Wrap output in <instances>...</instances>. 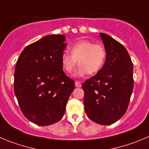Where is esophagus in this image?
<instances>
[{"instance_id": "34e87169", "label": "esophagus", "mask_w": 149, "mask_h": 149, "mask_svg": "<svg viewBox=\"0 0 149 149\" xmlns=\"http://www.w3.org/2000/svg\"><path fill=\"white\" fill-rule=\"evenodd\" d=\"M75 86L76 87H81V83L80 81H75Z\"/></svg>"}]
</instances>
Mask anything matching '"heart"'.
I'll return each instance as SVG.
<instances>
[{
    "label": "heart",
    "instance_id": "obj_1",
    "mask_svg": "<svg viewBox=\"0 0 149 149\" xmlns=\"http://www.w3.org/2000/svg\"><path fill=\"white\" fill-rule=\"evenodd\" d=\"M70 49L71 54L65 52L61 58L62 68L65 73L72 74L79 63L80 66L74 75L83 77L87 73H97L104 65L106 52L101 44L89 40H80L72 45Z\"/></svg>",
    "mask_w": 149,
    "mask_h": 149
}]
</instances>
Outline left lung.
<instances>
[{"label": "left lung", "mask_w": 149, "mask_h": 149, "mask_svg": "<svg viewBox=\"0 0 149 149\" xmlns=\"http://www.w3.org/2000/svg\"><path fill=\"white\" fill-rule=\"evenodd\" d=\"M106 52L105 63L96 75L86 80L84 109L88 117L100 125L120 120L129 106L134 88L133 63L126 49L104 33H100Z\"/></svg>", "instance_id": "1"}]
</instances>
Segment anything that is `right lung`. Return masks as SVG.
<instances>
[{
  "label": "right lung",
  "instance_id": "right-lung-1",
  "mask_svg": "<svg viewBox=\"0 0 149 149\" xmlns=\"http://www.w3.org/2000/svg\"><path fill=\"white\" fill-rule=\"evenodd\" d=\"M65 40L62 35L43 37L27 46L16 63L15 94L22 113L36 125L58 122L74 88V81L65 75L61 65Z\"/></svg>",
  "mask_w": 149,
  "mask_h": 149
}]
</instances>
